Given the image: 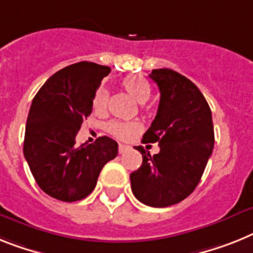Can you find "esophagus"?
Wrapping results in <instances>:
<instances>
[{"label":"esophagus","mask_w":253,"mask_h":253,"mask_svg":"<svg viewBox=\"0 0 253 253\" xmlns=\"http://www.w3.org/2000/svg\"><path fill=\"white\" fill-rule=\"evenodd\" d=\"M127 149H128V146L125 145V144H120V145H118V152L120 153H125Z\"/></svg>","instance_id":"34e87169"}]
</instances>
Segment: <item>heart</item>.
<instances>
[{
  "mask_svg": "<svg viewBox=\"0 0 253 253\" xmlns=\"http://www.w3.org/2000/svg\"><path fill=\"white\" fill-rule=\"evenodd\" d=\"M121 86L123 87V90L126 91L127 94L140 104L145 103L152 94V87H150L149 82L137 74H131V76L123 78ZM108 99H109V95L104 87H99L95 91L94 97H92V108L96 113H104L107 110ZM107 130L110 135H113L117 139L130 140L133 135L140 132L141 126L137 122L112 121V122L108 123Z\"/></svg>",
  "mask_w": 253,
  "mask_h": 253,
  "instance_id": "b5f03b06",
  "label": "heart"
}]
</instances>
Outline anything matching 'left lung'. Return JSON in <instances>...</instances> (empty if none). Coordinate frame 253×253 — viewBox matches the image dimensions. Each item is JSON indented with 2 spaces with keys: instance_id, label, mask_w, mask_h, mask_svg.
Segmentation results:
<instances>
[{
  "instance_id": "left-lung-1",
  "label": "left lung",
  "mask_w": 253,
  "mask_h": 253,
  "mask_svg": "<svg viewBox=\"0 0 253 253\" xmlns=\"http://www.w3.org/2000/svg\"><path fill=\"white\" fill-rule=\"evenodd\" d=\"M161 92L154 121L143 143H158L150 156L143 146L141 166L130 175L131 189L140 202L169 207L193 193L205 172L215 144L209 103L192 81L172 69H153L149 74Z\"/></svg>"
}]
</instances>
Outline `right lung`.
Wrapping results in <instances>:
<instances>
[{"label": "right lung", "instance_id": "1", "mask_svg": "<svg viewBox=\"0 0 253 253\" xmlns=\"http://www.w3.org/2000/svg\"><path fill=\"white\" fill-rule=\"evenodd\" d=\"M109 73V67L80 61L51 76L32 101L23 152L38 186L52 198H86L105 163L118 154V144L108 136L88 145L76 143L95 91Z\"/></svg>", "mask_w": 253, "mask_h": 253}]
</instances>
